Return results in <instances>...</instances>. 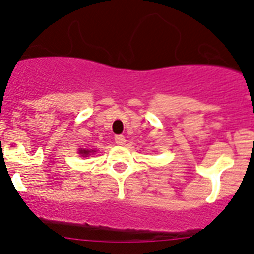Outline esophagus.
Wrapping results in <instances>:
<instances>
[{
	"label": "esophagus",
	"instance_id": "obj_1",
	"mask_svg": "<svg viewBox=\"0 0 254 254\" xmlns=\"http://www.w3.org/2000/svg\"><path fill=\"white\" fill-rule=\"evenodd\" d=\"M115 143L118 145H124L125 144V136L124 135H116L115 136Z\"/></svg>",
	"mask_w": 254,
	"mask_h": 254
}]
</instances>
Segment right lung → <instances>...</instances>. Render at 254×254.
<instances>
[{"mask_svg":"<svg viewBox=\"0 0 254 254\" xmlns=\"http://www.w3.org/2000/svg\"><path fill=\"white\" fill-rule=\"evenodd\" d=\"M93 153H95V149H83V148L78 149V154H81L82 157H90Z\"/></svg>","mask_w":254,"mask_h":254,"instance_id":"1","label":"right lung"}]
</instances>
